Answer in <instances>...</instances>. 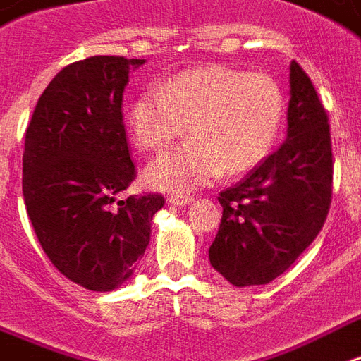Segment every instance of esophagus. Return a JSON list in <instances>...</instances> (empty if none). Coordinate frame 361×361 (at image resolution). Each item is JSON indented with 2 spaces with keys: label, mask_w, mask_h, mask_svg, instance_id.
Instances as JSON below:
<instances>
[{
  "label": "esophagus",
  "mask_w": 361,
  "mask_h": 361,
  "mask_svg": "<svg viewBox=\"0 0 361 361\" xmlns=\"http://www.w3.org/2000/svg\"><path fill=\"white\" fill-rule=\"evenodd\" d=\"M191 201H193V195H181V193L168 195V202H170V204L185 207V204H189Z\"/></svg>",
  "instance_id": "1"
}]
</instances>
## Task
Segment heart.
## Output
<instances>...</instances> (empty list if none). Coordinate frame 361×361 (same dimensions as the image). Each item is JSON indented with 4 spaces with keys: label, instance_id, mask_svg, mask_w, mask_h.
<instances>
[{
    "label": "heart",
    "instance_id": "heart-1",
    "mask_svg": "<svg viewBox=\"0 0 361 361\" xmlns=\"http://www.w3.org/2000/svg\"><path fill=\"white\" fill-rule=\"evenodd\" d=\"M285 114L281 85L262 72L212 65L149 87L128 109V130L145 153L189 141L147 168L154 189L189 191L221 173L239 176L260 166L277 143Z\"/></svg>",
    "mask_w": 361,
    "mask_h": 361
}]
</instances>
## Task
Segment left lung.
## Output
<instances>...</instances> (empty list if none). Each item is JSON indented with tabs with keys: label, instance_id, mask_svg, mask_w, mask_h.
Wrapping results in <instances>:
<instances>
[{
	"label": "left lung",
	"instance_id": "1",
	"mask_svg": "<svg viewBox=\"0 0 361 361\" xmlns=\"http://www.w3.org/2000/svg\"><path fill=\"white\" fill-rule=\"evenodd\" d=\"M287 140L233 188L224 189L208 258L235 287L266 285L322 231L333 195L327 113L308 74L290 63Z\"/></svg>",
	"mask_w": 361,
	"mask_h": 361
}]
</instances>
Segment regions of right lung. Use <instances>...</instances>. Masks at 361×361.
Instances as JSON below:
<instances>
[{
    "label": "right lung",
    "instance_id": "add662e5",
    "mask_svg": "<svg viewBox=\"0 0 361 361\" xmlns=\"http://www.w3.org/2000/svg\"><path fill=\"white\" fill-rule=\"evenodd\" d=\"M143 63L99 55L65 66L26 128L23 195L32 228L53 266L90 290L132 277L164 204L159 193L118 199L135 180L122 93Z\"/></svg>",
    "mask_w": 361,
    "mask_h": 361
}]
</instances>
